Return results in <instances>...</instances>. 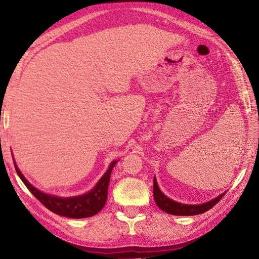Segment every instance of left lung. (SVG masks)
Listing matches in <instances>:
<instances>
[{"mask_svg": "<svg viewBox=\"0 0 259 259\" xmlns=\"http://www.w3.org/2000/svg\"><path fill=\"white\" fill-rule=\"evenodd\" d=\"M224 195L225 192L214 198V199L209 200L205 203H200V205H186V203L177 202L168 198L159 188L156 177L153 178V198H155L157 206L164 212L175 214V216H195V214H200L211 209L222 199Z\"/></svg>", "mask_w": 259, "mask_h": 259, "instance_id": "8db88e82", "label": "left lung"}]
</instances>
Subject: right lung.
Masks as SVG:
<instances>
[{"mask_svg": "<svg viewBox=\"0 0 259 259\" xmlns=\"http://www.w3.org/2000/svg\"><path fill=\"white\" fill-rule=\"evenodd\" d=\"M119 160H113L108 168V170L98 181L97 185L93 188L88 191L87 194L74 196V197H59L54 195H49L41 190L36 189L34 186L31 185L27 179L24 177L18 164L14 162V167L19 177L23 181V184L26 186L32 195L36 199L42 202L49 210L52 212L64 216L68 218H87L95 216L101 209L104 207L108 199V187L110 183V176L114 167V164Z\"/></svg>", "mask_w": 259, "mask_h": 259, "instance_id": "obj_1", "label": "right lung"}]
</instances>
